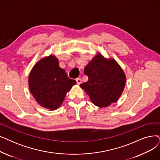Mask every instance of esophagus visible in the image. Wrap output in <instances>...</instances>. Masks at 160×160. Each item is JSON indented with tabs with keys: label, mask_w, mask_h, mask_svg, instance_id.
Instances as JSON below:
<instances>
[{
	"label": "esophagus",
	"mask_w": 160,
	"mask_h": 160,
	"mask_svg": "<svg viewBox=\"0 0 160 160\" xmlns=\"http://www.w3.org/2000/svg\"><path fill=\"white\" fill-rule=\"evenodd\" d=\"M76 81H77V83H78V85H80V84L81 83V82H82L81 79V78H78V79H76Z\"/></svg>",
	"instance_id": "34e87169"
}]
</instances>
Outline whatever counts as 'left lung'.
Instances as JSON below:
<instances>
[{"label": "left lung", "instance_id": "8db88e82", "mask_svg": "<svg viewBox=\"0 0 160 160\" xmlns=\"http://www.w3.org/2000/svg\"><path fill=\"white\" fill-rule=\"evenodd\" d=\"M84 73L88 79L80 87L94 105L107 107L116 102L122 94L125 75L114 60H107L98 54L85 67Z\"/></svg>", "mask_w": 160, "mask_h": 160}]
</instances>
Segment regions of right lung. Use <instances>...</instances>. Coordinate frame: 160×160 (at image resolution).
I'll use <instances>...</instances> for the list:
<instances>
[{"label":"right lung","mask_w":160,"mask_h":160,"mask_svg":"<svg viewBox=\"0 0 160 160\" xmlns=\"http://www.w3.org/2000/svg\"><path fill=\"white\" fill-rule=\"evenodd\" d=\"M76 84L69 79L58 60L50 55L38 62L29 77L30 92L41 106L54 110L58 108L66 93Z\"/></svg>","instance_id":"obj_1"}]
</instances>
